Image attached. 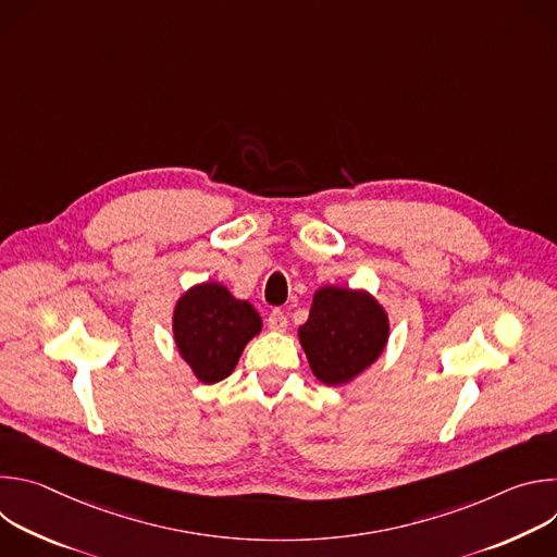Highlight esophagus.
I'll list each match as a JSON object with an SVG mask.
<instances>
[{
    "mask_svg": "<svg viewBox=\"0 0 557 557\" xmlns=\"http://www.w3.org/2000/svg\"><path fill=\"white\" fill-rule=\"evenodd\" d=\"M267 326H269V331H273V333H284V331H286V326H288L286 314H284L282 310H277V308H275V310L269 314Z\"/></svg>",
    "mask_w": 557,
    "mask_h": 557,
    "instance_id": "34e87169",
    "label": "esophagus"
}]
</instances>
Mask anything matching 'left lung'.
Here are the masks:
<instances>
[{
	"instance_id": "1",
	"label": "left lung",
	"mask_w": 557,
	"mask_h": 557,
	"mask_svg": "<svg viewBox=\"0 0 557 557\" xmlns=\"http://www.w3.org/2000/svg\"><path fill=\"white\" fill-rule=\"evenodd\" d=\"M312 374L324 385H348L385 350L389 320L366 288L326 284L312 295L308 322L297 331Z\"/></svg>"
}]
</instances>
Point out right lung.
<instances>
[{
  "mask_svg": "<svg viewBox=\"0 0 557 557\" xmlns=\"http://www.w3.org/2000/svg\"><path fill=\"white\" fill-rule=\"evenodd\" d=\"M260 331V312L220 282H200L187 288L172 314L176 350L194 376L207 385L235 370L243 350Z\"/></svg>",
  "mask_w": 557,
  "mask_h": 557,
  "instance_id": "obj_1",
  "label": "right lung"
}]
</instances>
